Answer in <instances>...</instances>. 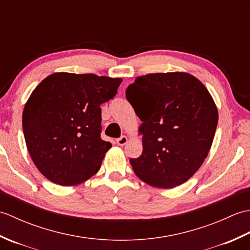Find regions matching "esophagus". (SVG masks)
I'll use <instances>...</instances> for the list:
<instances>
[{
  "label": "esophagus",
  "mask_w": 250,
  "mask_h": 250,
  "mask_svg": "<svg viewBox=\"0 0 250 250\" xmlns=\"http://www.w3.org/2000/svg\"><path fill=\"white\" fill-rule=\"evenodd\" d=\"M116 143L119 146H124V145L126 144V143H128V137L125 136V135H122L121 137H119V139L116 140Z\"/></svg>",
  "instance_id": "obj_1"
}]
</instances>
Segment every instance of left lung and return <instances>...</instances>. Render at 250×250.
I'll list each match as a JSON object with an SVG mask.
<instances>
[{"mask_svg":"<svg viewBox=\"0 0 250 250\" xmlns=\"http://www.w3.org/2000/svg\"><path fill=\"white\" fill-rule=\"evenodd\" d=\"M125 97L143 121V152L130 159L136 176L163 189L187 182L208 155L218 124L208 90L188 73H156L137 77Z\"/></svg>","mask_w":250,"mask_h":250,"instance_id":"8db88e82","label":"left lung"}]
</instances>
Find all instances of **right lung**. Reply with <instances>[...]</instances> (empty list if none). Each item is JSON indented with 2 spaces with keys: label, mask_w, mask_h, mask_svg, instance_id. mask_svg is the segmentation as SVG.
Segmentation results:
<instances>
[{
  "label": "right lung",
  "mask_w": 250,
  "mask_h": 250,
  "mask_svg": "<svg viewBox=\"0 0 250 250\" xmlns=\"http://www.w3.org/2000/svg\"><path fill=\"white\" fill-rule=\"evenodd\" d=\"M121 78L54 73L24 105L22 128L35 167L50 182L75 186L97 173L111 144L101 139L100 105L113 99Z\"/></svg>",
  "instance_id": "right-lung-1"
}]
</instances>
